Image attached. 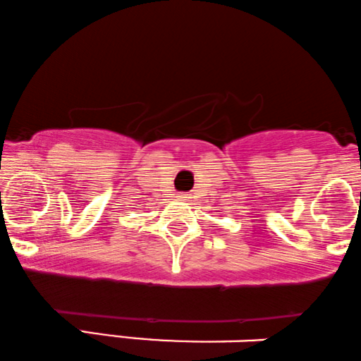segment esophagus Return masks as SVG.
<instances>
[{
  "label": "esophagus",
  "mask_w": 361,
  "mask_h": 361,
  "mask_svg": "<svg viewBox=\"0 0 361 361\" xmlns=\"http://www.w3.org/2000/svg\"><path fill=\"white\" fill-rule=\"evenodd\" d=\"M177 197H179L180 201H189V194H184V192H182V194H179V196H177Z\"/></svg>",
  "instance_id": "esophagus-1"
}]
</instances>
